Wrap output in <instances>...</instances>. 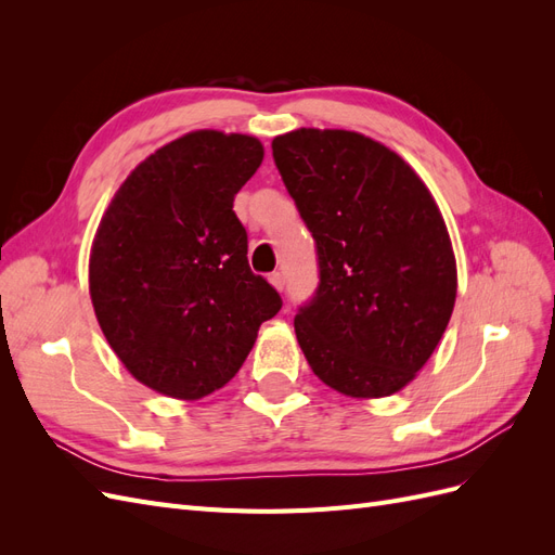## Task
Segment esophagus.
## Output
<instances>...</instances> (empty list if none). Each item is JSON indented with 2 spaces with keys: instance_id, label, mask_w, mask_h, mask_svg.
<instances>
[{
  "instance_id": "esophagus-1",
  "label": "esophagus",
  "mask_w": 555,
  "mask_h": 555,
  "mask_svg": "<svg viewBox=\"0 0 555 555\" xmlns=\"http://www.w3.org/2000/svg\"><path fill=\"white\" fill-rule=\"evenodd\" d=\"M268 280H271V284H273V287H275L278 292L284 289V278H282V273H271V278H268Z\"/></svg>"
}]
</instances>
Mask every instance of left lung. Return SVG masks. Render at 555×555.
<instances>
[{"label": "left lung", "mask_w": 555, "mask_h": 555, "mask_svg": "<svg viewBox=\"0 0 555 555\" xmlns=\"http://www.w3.org/2000/svg\"><path fill=\"white\" fill-rule=\"evenodd\" d=\"M273 159L317 245L319 287L294 317L312 373L351 398L400 391L456 304L438 204L405 159L357 131L282 133Z\"/></svg>", "instance_id": "obj_1"}]
</instances>
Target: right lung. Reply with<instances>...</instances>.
<instances>
[{
	"label": "right lung",
	"mask_w": 555,
	"mask_h": 555,
	"mask_svg": "<svg viewBox=\"0 0 555 555\" xmlns=\"http://www.w3.org/2000/svg\"><path fill=\"white\" fill-rule=\"evenodd\" d=\"M263 145L201 129L143 159L115 192L90 251L96 322L127 371L196 400L241 371L282 298L249 271L233 196Z\"/></svg>",
	"instance_id": "1"
}]
</instances>
